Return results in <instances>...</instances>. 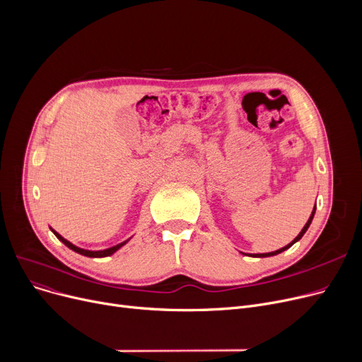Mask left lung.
<instances>
[{
	"mask_svg": "<svg viewBox=\"0 0 362 362\" xmlns=\"http://www.w3.org/2000/svg\"><path fill=\"white\" fill-rule=\"evenodd\" d=\"M314 214H315V208L313 210V214H311V217L308 218V221H307V224L303 226V229L300 230V233L289 243V245H286L284 246V248H281V250H277V251H274V252H267V254H255V255H252V257H273V255H277V254H280V252H283V251H286L288 248H291V246L295 243V242H298L302 236H303V233H305L307 230H308V227H310V224H311V221H313V218H314Z\"/></svg>",
	"mask_w": 362,
	"mask_h": 362,
	"instance_id": "8db88e82",
	"label": "left lung"
}]
</instances>
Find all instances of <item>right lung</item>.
I'll return each instance as SVG.
<instances>
[{
  "mask_svg": "<svg viewBox=\"0 0 362 362\" xmlns=\"http://www.w3.org/2000/svg\"><path fill=\"white\" fill-rule=\"evenodd\" d=\"M52 230V229H51ZM54 232V230H52ZM54 235L59 238L67 248H70L71 251H74V252H78V254H81V255H85V257H90V258H103V257H108V255H111V254H114L116 252L117 250H120L122 246L127 242V240H124V242H122V243H119V245H116V246H111V248H108V250H104V251H88V250H82V248H78V246H74L73 243H70L69 240H66L62 235H59L57 232H54Z\"/></svg>",
  "mask_w": 362,
  "mask_h": 362,
  "instance_id": "right-lung-1",
  "label": "right lung"
}]
</instances>
